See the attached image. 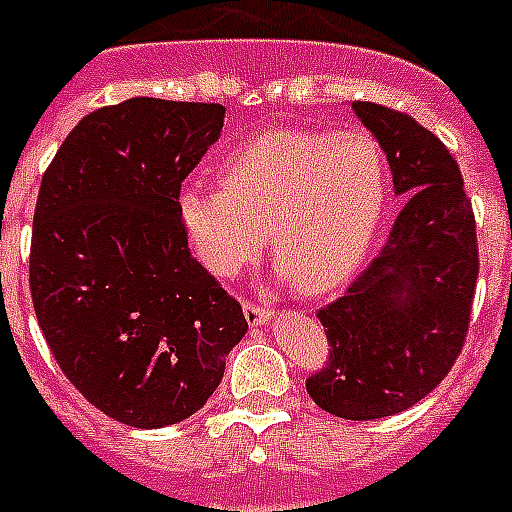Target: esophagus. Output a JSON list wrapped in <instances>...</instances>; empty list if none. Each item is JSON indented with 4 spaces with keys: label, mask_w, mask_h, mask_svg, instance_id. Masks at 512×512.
Masks as SVG:
<instances>
[{
    "label": "esophagus",
    "mask_w": 512,
    "mask_h": 512,
    "mask_svg": "<svg viewBox=\"0 0 512 512\" xmlns=\"http://www.w3.org/2000/svg\"><path fill=\"white\" fill-rule=\"evenodd\" d=\"M273 315V310L260 302H252V299H244V318H247L249 326H257V323H265Z\"/></svg>",
    "instance_id": "esophagus-1"
}]
</instances>
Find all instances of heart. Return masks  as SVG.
<instances>
[{
    "label": "heart",
    "mask_w": 512,
    "mask_h": 512,
    "mask_svg": "<svg viewBox=\"0 0 512 512\" xmlns=\"http://www.w3.org/2000/svg\"><path fill=\"white\" fill-rule=\"evenodd\" d=\"M386 197L389 170L371 134L276 128L220 162L218 186L181 191L178 218L215 276L247 263L265 228L292 284L326 292L365 257Z\"/></svg>",
    "instance_id": "heart-1"
}]
</instances>
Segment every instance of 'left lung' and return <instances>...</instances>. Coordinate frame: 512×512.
I'll use <instances>...</instances> for the list:
<instances>
[{"label":"left lung","instance_id":"8db88e82","mask_svg":"<svg viewBox=\"0 0 512 512\" xmlns=\"http://www.w3.org/2000/svg\"><path fill=\"white\" fill-rule=\"evenodd\" d=\"M352 107L384 147L407 205L344 297L318 310L328 357L305 386L326 413L373 421L413 407L452 371L471 323L479 242L450 149L407 112Z\"/></svg>","mask_w":512,"mask_h":512}]
</instances>
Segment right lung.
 <instances>
[{
	"instance_id": "right-lung-1",
	"label": "right lung",
	"mask_w": 512,
	"mask_h": 512,
	"mask_svg": "<svg viewBox=\"0 0 512 512\" xmlns=\"http://www.w3.org/2000/svg\"><path fill=\"white\" fill-rule=\"evenodd\" d=\"M226 107L134 97L89 112L41 178L28 281L68 381L112 421L160 429L218 389L242 305L191 257L181 184Z\"/></svg>"
}]
</instances>
